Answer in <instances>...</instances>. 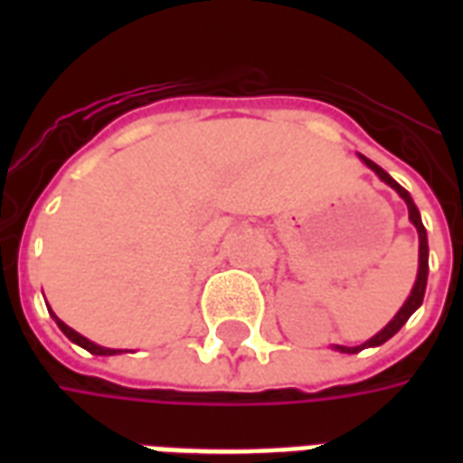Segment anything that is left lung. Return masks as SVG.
<instances>
[{"mask_svg": "<svg viewBox=\"0 0 463 463\" xmlns=\"http://www.w3.org/2000/svg\"><path fill=\"white\" fill-rule=\"evenodd\" d=\"M362 161L367 163L372 171L377 173L382 181L387 183V185H392L394 191L404 198V203H407L409 208V221L414 222V228H417L419 232V272H417V282H414V290H411V295L407 298V302H404V307L394 315V320L389 322L384 330L379 332V335H374L372 340L364 342V345H359V347H345V345H337V349L340 352H349V354H357V352H362L364 347H377V345H384V342L389 340V337H394L399 330H402V325L411 317V312L417 310L419 305H421V300H424V290H427V275H429V245H427V231H424V225H421V218H419V211L417 205H414V201H411V195H409L402 185H399L394 178H389V173H384L382 168H379L377 163L369 161V158H364L362 156Z\"/></svg>", "mask_w": 463, "mask_h": 463, "instance_id": "8db88e82", "label": "left lung"}]
</instances>
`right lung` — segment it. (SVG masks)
Segmentation results:
<instances>
[{
	"label": "right lung",
	"mask_w": 463,
	"mask_h": 463,
	"mask_svg": "<svg viewBox=\"0 0 463 463\" xmlns=\"http://www.w3.org/2000/svg\"><path fill=\"white\" fill-rule=\"evenodd\" d=\"M54 320H56V325H59V330L64 332V335H66V337H69V340L76 342V345H79V347L89 349V352H91V354H116V352H118V349L99 347V345H94V342H89V340H86V337H81V335H79V332L71 330V327H69V325H64V322L59 320V317H56V315H54Z\"/></svg>",
	"instance_id": "obj_1"
}]
</instances>
